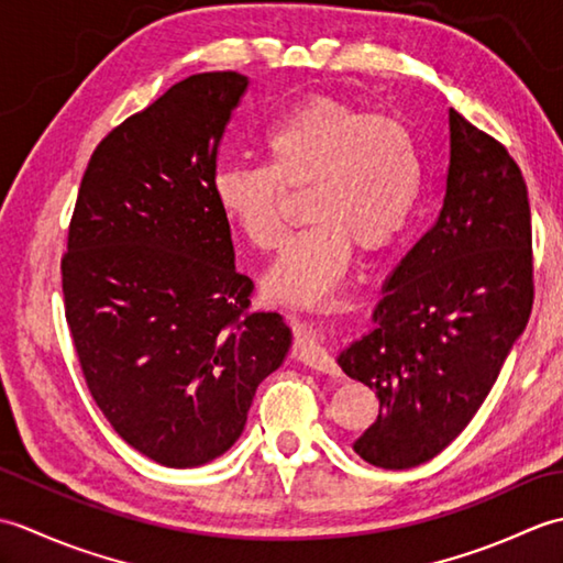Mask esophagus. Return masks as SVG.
<instances>
[{
  "label": "esophagus",
  "instance_id": "obj_1",
  "mask_svg": "<svg viewBox=\"0 0 563 563\" xmlns=\"http://www.w3.org/2000/svg\"><path fill=\"white\" fill-rule=\"evenodd\" d=\"M295 357L324 375H331V377L341 375L336 361H333L331 353L321 345L319 331L312 324H300L295 329Z\"/></svg>",
  "mask_w": 563,
  "mask_h": 563
}]
</instances>
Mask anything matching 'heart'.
Masks as SVG:
<instances>
[{"mask_svg": "<svg viewBox=\"0 0 563 563\" xmlns=\"http://www.w3.org/2000/svg\"><path fill=\"white\" fill-rule=\"evenodd\" d=\"M266 164L224 162L212 174L214 206L251 246L271 249L283 234L285 186L307 184L305 230L288 236L266 273L271 300L329 305L353 256L397 242L423 190V159L397 118L312 97L263 130Z\"/></svg>", "mask_w": 563, "mask_h": 563, "instance_id": "b5f03b06", "label": "heart"}]
</instances>
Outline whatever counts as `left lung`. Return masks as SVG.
Segmentation results:
<instances>
[{
	"label": "left lung",
	"mask_w": 563,
	"mask_h": 563,
	"mask_svg": "<svg viewBox=\"0 0 563 563\" xmlns=\"http://www.w3.org/2000/svg\"><path fill=\"white\" fill-rule=\"evenodd\" d=\"M382 290L375 329L341 351L339 365L379 399L353 450L382 470H409L479 411L534 297L528 186L508 150L454 109L438 222Z\"/></svg>",
	"instance_id": "obj_1"
}]
</instances>
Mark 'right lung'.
<instances>
[{"instance_id":"1","label":"right lung","mask_w":563,"mask_h":563,"mask_svg":"<svg viewBox=\"0 0 563 563\" xmlns=\"http://www.w3.org/2000/svg\"><path fill=\"white\" fill-rule=\"evenodd\" d=\"M249 79L202 71L93 150L63 258L65 314L84 379L130 448L208 464L242 435L263 379L290 351L278 312H249L212 174Z\"/></svg>"}]
</instances>
